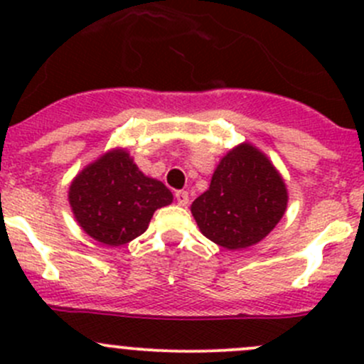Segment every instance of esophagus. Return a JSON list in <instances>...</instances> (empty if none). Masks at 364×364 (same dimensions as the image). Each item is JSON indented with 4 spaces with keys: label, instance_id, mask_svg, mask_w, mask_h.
<instances>
[{
    "label": "esophagus",
    "instance_id": "esophagus-1",
    "mask_svg": "<svg viewBox=\"0 0 364 364\" xmlns=\"http://www.w3.org/2000/svg\"><path fill=\"white\" fill-rule=\"evenodd\" d=\"M176 200H178L179 205H188V192H186V190H178V192H176Z\"/></svg>",
    "mask_w": 364,
    "mask_h": 364
}]
</instances>
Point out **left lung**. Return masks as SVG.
Here are the masks:
<instances>
[{
	"label": "left lung",
	"instance_id": "8db88e82",
	"mask_svg": "<svg viewBox=\"0 0 364 364\" xmlns=\"http://www.w3.org/2000/svg\"><path fill=\"white\" fill-rule=\"evenodd\" d=\"M287 203V185L273 161L241 142L220 160L209 188L190 209L208 240L225 250H243L277 227Z\"/></svg>",
	"mask_w": 364,
	"mask_h": 364
}]
</instances>
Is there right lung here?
Returning a JSON list of instances; mask_svg holds the SVG:
<instances>
[{
    "label": "right lung",
    "instance_id": "1",
    "mask_svg": "<svg viewBox=\"0 0 364 364\" xmlns=\"http://www.w3.org/2000/svg\"><path fill=\"white\" fill-rule=\"evenodd\" d=\"M68 203L80 229L107 247L146 232L153 213L172 203L164 183L139 171L124 148L109 149L72 179Z\"/></svg>",
    "mask_w": 364,
    "mask_h": 364
}]
</instances>
